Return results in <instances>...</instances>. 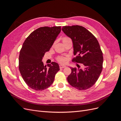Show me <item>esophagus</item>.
I'll list each match as a JSON object with an SVG mask.
<instances>
[{"instance_id":"obj_1","label":"esophagus","mask_w":121,"mask_h":121,"mask_svg":"<svg viewBox=\"0 0 121 121\" xmlns=\"http://www.w3.org/2000/svg\"><path fill=\"white\" fill-rule=\"evenodd\" d=\"M66 67H67L66 65H60V69H61V68H65Z\"/></svg>"}]
</instances>
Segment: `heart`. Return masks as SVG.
Segmentation results:
<instances>
[{
	"instance_id": "b5f03b06",
	"label": "heart",
	"mask_w": 121,
	"mask_h": 121,
	"mask_svg": "<svg viewBox=\"0 0 121 121\" xmlns=\"http://www.w3.org/2000/svg\"><path fill=\"white\" fill-rule=\"evenodd\" d=\"M69 37H64L63 38V42H65V41H67L68 40H69ZM57 60L58 61L60 62V63H64L65 61V58L64 56H60L57 58Z\"/></svg>"
}]
</instances>
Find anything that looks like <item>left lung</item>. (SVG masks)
Instances as JSON below:
<instances>
[{
    "instance_id": "1",
    "label": "left lung",
    "mask_w": 121,
    "mask_h": 121,
    "mask_svg": "<svg viewBox=\"0 0 121 121\" xmlns=\"http://www.w3.org/2000/svg\"><path fill=\"white\" fill-rule=\"evenodd\" d=\"M62 31L72 40L76 55L72 61L85 66L84 69L71 67L68 82L79 90H87L96 83L102 69L104 58L99 44L90 32L81 26H64Z\"/></svg>"
}]
</instances>
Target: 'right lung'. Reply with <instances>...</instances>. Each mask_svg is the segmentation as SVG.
<instances>
[{"label":"right lung","instance_id":"obj_1","mask_svg":"<svg viewBox=\"0 0 121 121\" xmlns=\"http://www.w3.org/2000/svg\"><path fill=\"white\" fill-rule=\"evenodd\" d=\"M61 31L60 26L40 27L29 35L20 50L19 68L25 83L31 88L42 91L54 81L60 70L58 64L52 62L44 65L42 58L48 52Z\"/></svg>","mask_w":121,"mask_h":121}]
</instances>
